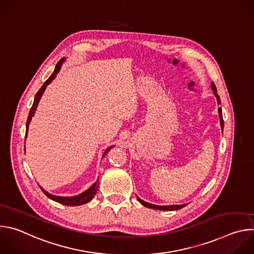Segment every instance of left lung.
Listing matches in <instances>:
<instances>
[{
  "label": "left lung",
  "mask_w": 254,
  "mask_h": 254,
  "mask_svg": "<svg viewBox=\"0 0 254 254\" xmlns=\"http://www.w3.org/2000/svg\"><path fill=\"white\" fill-rule=\"evenodd\" d=\"M211 87H212V90H213V92H214V94H215V96H216V98H217V102H218V104H220V103H221V101H220V97H219V95H218V94H217V89H216V86H215L214 82H212V83H211ZM218 112H219V118H220V125H221V128L223 129V127H224V121H223V118H222V110H221V107H219V108H218ZM136 198H137L138 202H139L140 204H142L143 206H146V207H148V208H152V209H155V210L173 211V210H179V209L183 208V207H185V206L187 205V204H185V205L157 206V205H153V204H150V203H148V202H144V201H142L141 199H139L138 197H136Z\"/></svg>",
  "instance_id": "1"
}]
</instances>
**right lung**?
Listing matches in <instances>:
<instances>
[{"label": "right lung", "instance_id": "add662e5", "mask_svg": "<svg viewBox=\"0 0 254 254\" xmlns=\"http://www.w3.org/2000/svg\"><path fill=\"white\" fill-rule=\"evenodd\" d=\"M63 61H64V58H62L61 60H59V62L56 64L55 70H54V72L52 73V75L44 82V84H43L42 87L39 89V91H38L37 93H36L35 98H34L33 105H32V107H31L29 116H28V119H27V125H26V129H27V130H28V126H29V124H30V122H31V120H32V117L34 116V113H35V111H36V108H37L38 102H39V100H40V98H41V96H42V94H43V92H44L46 86L56 77V74L59 72L60 67H61ZM27 130H26V135H27ZM112 148H113V147H110L108 149H106V151L103 153V156H102V157H104V156L108 153V151H110ZM98 185H99V183H98V180H97L96 183L93 184L87 191H85V192H83L82 194H80V195H78V196H75V197H58V196H54V195H51V194L47 193V192H46L45 190H43L41 187H40V188H41V190L44 192V194H45L48 198H50V199H52V200H54V201H56V202H58V203H61V204L66 205V206H79V205H83V204L89 202V201L94 197V195H95V193H96V191H97V189H98Z\"/></svg>", "mask_w": 254, "mask_h": 254}]
</instances>
